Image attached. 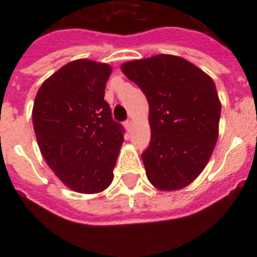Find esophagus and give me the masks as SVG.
I'll return each mask as SVG.
<instances>
[{"label": "esophagus", "instance_id": "1", "mask_svg": "<svg viewBox=\"0 0 257 257\" xmlns=\"http://www.w3.org/2000/svg\"><path fill=\"white\" fill-rule=\"evenodd\" d=\"M124 127H126L127 130L130 131V130H131V127H133V121H131V119H128V121L124 122Z\"/></svg>", "mask_w": 257, "mask_h": 257}]
</instances>
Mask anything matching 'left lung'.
<instances>
[{"label": "left lung", "instance_id": "obj_1", "mask_svg": "<svg viewBox=\"0 0 257 257\" xmlns=\"http://www.w3.org/2000/svg\"><path fill=\"white\" fill-rule=\"evenodd\" d=\"M121 69L149 104L151 144L142 154L147 178L163 192L185 188L203 171L219 136L221 103L212 78L167 54L126 61Z\"/></svg>", "mask_w": 257, "mask_h": 257}]
</instances>
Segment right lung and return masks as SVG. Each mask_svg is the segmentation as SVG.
<instances>
[{
	"label": "right lung",
	"instance_id": "obj_1",
	"mask_svg": "<svg viewBox=\"0 0 257 257\" xmlns=\"http://www.w3.org/2000/svg\"><path fill=\"white\" fill-rule=\"evenodd\" d=\"M112 67L88 59L70 61L42 83L33 104V128L50 169L77 193L110 185L123 143L104 100Z\"/></svg>",
	"mask_w": 257,
	"mask_h": 257
}]
</instances>
